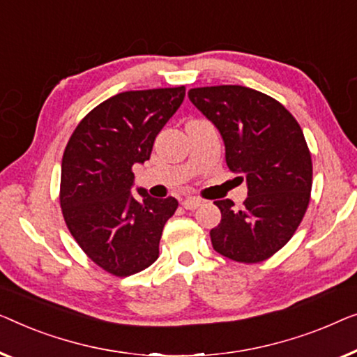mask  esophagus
<instances>
[{
  "label": "esophagus",
  "mask_w": 357,
  "mask_h": 357,
  "mask_svg": "<svg viewBox=\"0 0 357 357\" xmlns=\"http://www.w3.org/2000/svg\"><path fill=\"white\" fill-rule=\"evenodd\" d=\"M200 204H202V202H200V200L195 199V197H185V199H183V202H181V205H183L185 210L199 208Z\"/></svg>",
  "instance_id": "1"
}]
</instances>
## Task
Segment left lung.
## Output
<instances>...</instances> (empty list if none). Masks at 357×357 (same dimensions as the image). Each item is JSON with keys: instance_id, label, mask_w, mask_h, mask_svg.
I'll use <instances>...</instances> for the list:
<instances>
[{"instance_id": "1", "label": "left lung", "mask_w": 357, "mask_h": 357, "mask_svg": "<svg viewBox=\"0 0 357 357\" xmlns=\"http://www.w3.org/2000/svg\"><path fill=\"white\" fill-rule=\"evenodd\" d=\"M188 95L222 134L228 168L248 183L241 210L229 199L215 202L222 222L210 231L213 249L236 262L267 260L293 238L310 200L312 160L303 129L277 100L243 85Z\"/></svg>"}]
</instances>
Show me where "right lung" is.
I'll return each instance as SVG.
<instances>
[{"label":"right lung","instance_id":"1","mask_svg":"<svg viewBox=\"0 0 357 357\" xmlns=\"http://www.w3.org/2000/svg\"><path fill=\"white\" fill-rule=\"evenodd\" d=\"M185 87L130 90L95 107L77 124L61 162L64 222L87 257L114 277H129L158 259L174 197L130 194L132 167L150 158L155 137L176 113Z\"/></svg>","mask_w":357,"mask_h":357}]
</instances>
